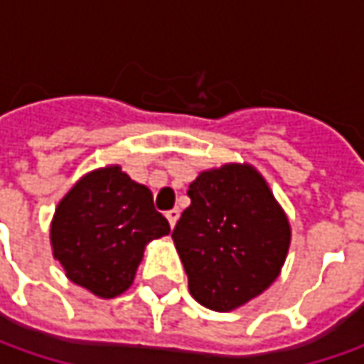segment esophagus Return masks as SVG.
<instances>
[{
    "label": "esophagus",
    "instance_id": "34e87169",
    "mask_svg": "<svg viewBox=\"0 0 364 364\" xmlns=\"http://www.w3.org/2000/svg\"><path fill=\"white\" fill-rule=\"evenodd\" d=\"M166 218H168L170 227L174 229L176 223H178V218H180V210H178V208H172V210H168V213H166Z\"/></svg>",
    "mask_w": 364,
    "mask_h": 364
}]
</instances>
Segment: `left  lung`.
I'll return each mask as SVG.
<instances>
[{
  "label": "left lung",
  "mask_w": 364,
  "mask_h": 364,
  "mask_svg": "<svg viewBox=\"0 0 364 364\" xmlns=\"http://www.w3.org/2000/svg\"><path fill=\"white\" fill-rule=\"evenodd\" d=\"M188 196L172 239L190 294L208 310H237L282 273L291 241L287 215L251 164L204 170Z\"/></svg>",
  "instance_id": "8db88e82"
}]
</instances>
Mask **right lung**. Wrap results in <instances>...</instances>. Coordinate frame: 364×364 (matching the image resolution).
Here are the masks:
<instances>
[{
  "label": "right lung",
  "instance_id": "obj_1",
  "mask_svg": "<svg viewBox=\"0 0 364 364\" xmlns=\"http://www.w3.org/2000/svg\"><path fill=\"white\" fill-rule=\"evenodd\" d=\"M170 232L151 190L111 164L78 178L50 223L52 255L66 277L97 298L127 291L146 245Z\"/></svg>",
  "mask_w": 364,
  "mask_h": 364
}]
</instances>
